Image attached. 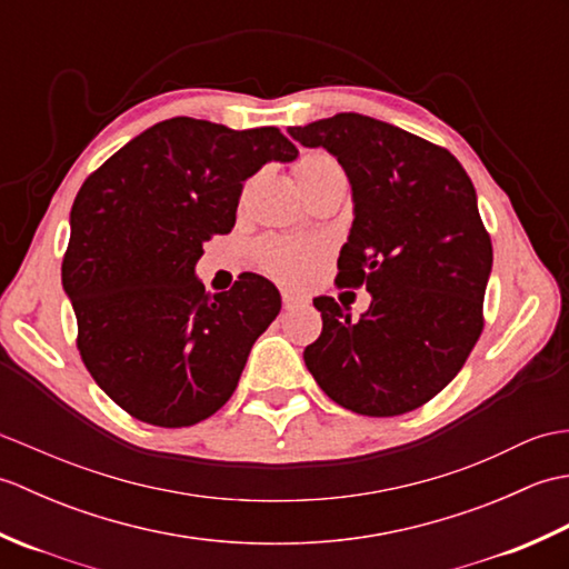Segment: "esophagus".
Masks as SVG:
<instances>
[{"mask_svg":"<svg viewBox=\"0 0 569 569\" xmlns=\"http://www.w3.org/2000/svg\"><path fill=\"white\" fill-rule=\"evenodd\" d=\"M281 300H283V308H286V310H291V308H298V306H306V303H308V300H306L303 296H296V293H288V291L281 293Z\"/></svg>","mask_w":569,"mask_h":569,"instance_id":"1","label":"esophagus"}]
</instances>
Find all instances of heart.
Segmentation results:
<instances>
[{"label": "heart", "instance_id": "heart-1", "mask_svg": "<svg viewBox=\"0 0 569 569\" xmlns=\"http://www.w3.org/2000/svg\"><path fill=\"white\" fill-rule=\"evenodd\" d=\"M291 173L300 192L328 183L332 178H345L340 161L332 153L318 149L300 153ZM320 259L322 249L312 241L300 239H266L257 249V263L261 266V271L283 286H306L316 273Z\"/></svg>", "mask_w": 569, "mask_h": 569}]
</instances>
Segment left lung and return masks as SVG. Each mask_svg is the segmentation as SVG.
I'll use <instances>...</instances> for the list:
<instances>
[{
	"instance_id": "1",
	"label": "left lung",
	"mask_w": 569,
	"mask_h": 569,
	"mask_svg": "<svg viewBox=\"0 0 569 569\" xmlns=\"http://www.w3.org/2000/svg\"><path fill=\"white\" fill-rule=\"evenodd\" d=\"M288 134L328 149L352 180L355 222L335 283L371 293L359 320L316 298L322 332L306 367L352 413H410L457 377L485 330L493 253L475 186L447 149L365 114Z\"/></svg>"
}]
</instances>
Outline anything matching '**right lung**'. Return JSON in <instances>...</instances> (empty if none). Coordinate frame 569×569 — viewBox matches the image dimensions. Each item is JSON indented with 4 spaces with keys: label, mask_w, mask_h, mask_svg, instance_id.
I'll return each instance as SVG.
<instances>
[{
    "label": "right lung",
    "mask_w": 569,
    "mask_h": 569,
    "mask_svg": "<svg viewBox=\"0 0 569 569\" xmlns=\"http://www.w3.org/2000/svg\"><path fill=\"white\" fill-rule=\"evenodd\" d=\"M296 156L276 127L173 117L84 178L60 273L82 365L131 418L196 426L234 393L281 296L257 273L208 296L196 263L204 241L232 232L244 180Z\"/></svg>",
    "instance_id": "obj_1"
}]
</instances>
